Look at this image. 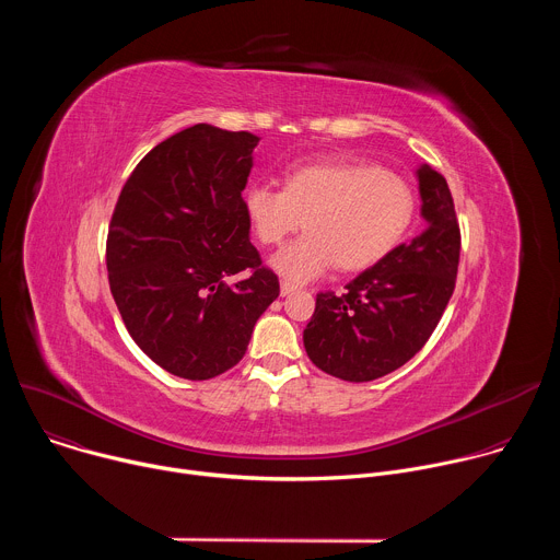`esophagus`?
<instances>
[{
  "label": "esophagus",
  "mask_w": 560,
  "mask_h": 560,
  "mask_svg": "<svg viewBox=\"0 0 560 560\" xmlns=\"http://www.w3.org/2000/svg\"><path fill=\"white\" fill-rule=\"evenodd\" d=\"M296 290V285L292 283V281H281V294L285 296V294H292Z\"/></svg>",
  "instance_id": "esophagus-1"
}]
</instances>
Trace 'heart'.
Segmentation results:
<instances>
[{"mask_svg":"<svg viewBox=\"0 0 560 560\" xmlns=\"http://www.w3.org/2000/svg\"><path fill=\"white\" fill-rule=\"evenodd\" d=\"M244 208L264 246L281 244L301 221L305 232L272 266L303 283L337 266L359 272L383 261L412 225L417 197L398 175L365 162H305L288 168L283 188L253 184Z\"/></svg>","mask_w":560,"mask_h":560,"instance_id":"obj_1","label":"heart"}]
</instances>
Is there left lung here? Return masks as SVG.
<instances>
[{"mask_svg": "<svg viewBox=\"0 0 560 560\" xmlns=\"http://www.w3.org/2000/svg\"><path fill=\"white\" fill-rule=\"evenodd\" d=\"M419 188L428 230L343 292L316 294L303 346L318 370L352 383L374 381L408 363L439 326L456 285L460 228L441 173L421 166Z\"/></svg>", "mask_w": 560, "mask_h": 560, "instance_id": "8db88e82", "label": "left lung"}]
</instances>
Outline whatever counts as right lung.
I'll use <instances>...</instances> for the list:
<instances>
[{
    "instance_id": "right-lung-1",
    "label": "right lung",
    "mask_w": 560,
    "mask_h": 560,
    "mask_svg": "<svg viewBox=\"0 0 560 560\" xmlns=\"http://www.w3.org/2000/svg\"><path fill=\"white\" fill-rule=\"evenodd\" d=\"M259 137L210 124L156 143L121 188L108 238L113 299L166 372L206 381L244 359L279 277L250 244L244 188Z\"/></svg>"
}]
</instances>
